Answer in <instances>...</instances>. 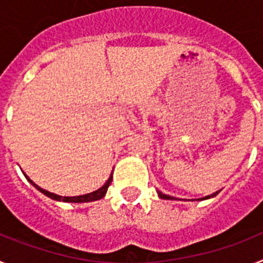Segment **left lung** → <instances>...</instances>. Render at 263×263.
Here are the masks:
<instances>
[{
	"label": "left lung",
	"instance_id": "8db88e82",
	"mask_svg": "<svg viewBox=\"0 0 263 263\" xmlns=\"http://www.w3.org/2000/svg\"><path fill=\"white\" fill-rule=\"evenodd\" d=\"M157 192H158V196H159L160 199H164V200H179V199H175V197H174V196H170V195L162 194V192H160V191H157ZM217 194H218V191L215 192V194H212V195H208V196H205V197H201V199H197V200H206V199L215 197Z\"/></svg>",
	"mask_w": 263,
	"mask_h": 263
}]
</instances>
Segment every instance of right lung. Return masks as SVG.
Returning <instances> with one entry per match:
<instances>
[{
    "mask_svg": "<svg viewBox=\"0 0 263 263\" xmlns=\"http://www.w3.org/2000/svg\"><path fill=\"white\" fill-rule=\"evenodd\" d=\"M25 176H26L27 180H29V182L31 183V184L34 185V187H35L39 192H42V194L46 195V196H48L50 199H52V200L64 201V203H88V201L100 200V199H103V197L105 196L106 191H108V187L110 185V183H111V179H113V174H110V176H109V179L105 182V184H104L103 187H100L99 190H96V191L90 192V194L80 195V196H60V195L52 194V192H50V191H46V190L41 188L39 185H36L35 183L32 182L31 179L26 175V174H25Z\"/></svg>",
    "mask_w": 263,
    "mask_h": 263,
    "instance_id": "right-lung-1",
    "label": "right lung"
}]
</instances>
